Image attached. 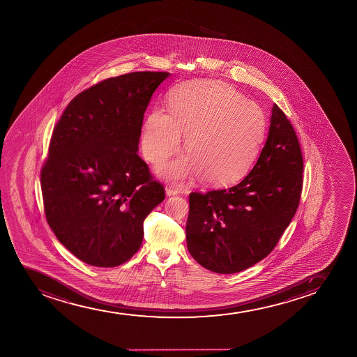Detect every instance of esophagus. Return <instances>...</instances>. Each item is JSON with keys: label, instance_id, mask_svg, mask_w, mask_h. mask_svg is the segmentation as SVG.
<instances>
[{"label": "esophagus", "instance_id": "1", "mask_svg": "<svg viewBox=\"0 0 357 357\" xmlns=\"http://www.w3.org/2000/svg\"><path fill=\"white\" fill-rule=\"evenodd\" d=\"M180 193L177 189L172 188V187H167L165 188V194H167V197H174V195H177V194Z\"/></svg>", "mask_w": 357, "mask_h": 357}]
</instances>
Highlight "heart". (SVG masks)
Returning a JSON list of instances; mask_svg holds the SVG:
<instances>
[{"mask_svg": "<svg viewBox=\"0 0 357 357\" xmlns=\"http://www.w3.org/2000/svg\"><path fill=\"white\" fill-rule=\"evenodd\" d=\"M266 114L251 100L222 81L204 79L175 88L169 114L152 109L144 121L142 150L158 164L183 146L189 155L160 164L158 176L174 183L202 176L211 185H229L245 176L259 156Z\"/></svg>", "mask_w": 357, "mask_h": 357, "instance_id": "heart-1", "label": "heart"}]
</instances>
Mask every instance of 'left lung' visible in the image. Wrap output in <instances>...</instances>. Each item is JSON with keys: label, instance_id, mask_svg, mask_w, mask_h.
Instances as JSON below:
<instances>
[{"label": "left lung", "instance_id": "obj_1", "mask_svg": "<svg viewBox=\"0 0 357 357\" xmlns=\"http://www.w3.org/2000/svg\"><path fill=\"white\" fill-rule=\"evenodd\" d=\"M303 162L287 116L273 105L266 143L238 185L189 195V254L218 274L245 271L266 259L299 206Z\"/></svg>", "mask_w": 357, "mask_h": 357}]
</instances>
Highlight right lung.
<instances>
[{"mask_svg":"<svg viewBox=\"0 0 357 357\" xmlns=\"http://www.w3.org/2000/svg\"><path fill=\"white\" fill-rule=\"evenodd\" d=\"M169 75L107 78L71 100L54 128L41 169L46 220L86 264L112 268L131 259L144 219L165 197L137 152L144 113Z\"/></svg>","mask_w":357,"mask_h":357,"instance_id":"obj_1","label":"right lung"}]
</instances>
